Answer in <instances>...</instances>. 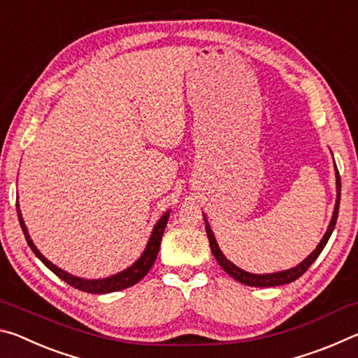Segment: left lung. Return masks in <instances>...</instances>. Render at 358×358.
I'll use <instances>...</instances> for the list:
<instances>
[{
  "instance_id": "left-lung-1",
  "label": "left lung",
  "mask_w": 358,
  "mask_h": 358,
  "mask_svg": "<svg viewBox=\"0 0 358 358\" xmlns=\"http://www.w3.org/2000/svg\"><path fill=\"white\" fill-rule=\"evenodd\" d=\"M335 177H336V202H335V210H333V215H331V220H330L329 227H327V232L324 234L322 240L319 241V245L316 246V250H314L305 260H301L299 265H295V266H292V268H289V270H281V271H275V273H265V275H256V273H250V271L241 270L240 266L232 264L226 256H224L222 251L220 250V246H217V241L215 238L213 230H211L210 224L207 221V216L203 215L205 230H207V237H208V241H210V248H211V252H213V256L216 259V262L221 265V268L226 271V273H229L230 276L234 278V280H237L238 282L245 284V286L275 287V286H282V284H289V282H292L295 280H299V278L303 273H305L308 268H310L314 260L319 257V254L322 252V250H324L325 245H327V241H329L330 235L333 232V229H335V226H336L338 211H339V201H341V178H339V172H338V169H336V164H335Z\"/></svg>"
}]
</instances>
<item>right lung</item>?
Returning <instances> with one entry per match:
<instances>
[{
    "mask_svg": "<svg viewBox=\"0 0 358 358\" xmlns=\"http://www.w3.org/2000/svg\"><path fill=\"white\" fill-rule=\"evenodd\" d=\"M15 205H17V216H19L20 227L23 230V235H25V238H27V243H28L29 248H31V251L36 254V256H38L41 262L44 264L48 270H52L58 278H62L64 282H68L69 286L82 290V292H88V294L117 292V290H123L126 287H131V286H134V284L141 281L142 278L148 273L150 268L155 264V260L157 257V252H159L162 234H164V229L167 226L169 216H171V210H167L166 213L162 215L159 220H157L153 230H151L148 243H147V246H145V250L141 254V257H138L131 266H128V268L120 271V273H117V275H112V276H107V278H99V280H85V278H78V276L68 273V271L62 270L59 266L53 265L50 260L45 259V256H42L41 251L38 250V248H36L31 237H29V234H28L25 221H23V217H22L19 197H17Z\"/></svg>",
    "mask_w": 358,
    "mask_h": 358,
    "instance_id": "right-lung-1",
    "label": "right lung"
}]
</instances>
